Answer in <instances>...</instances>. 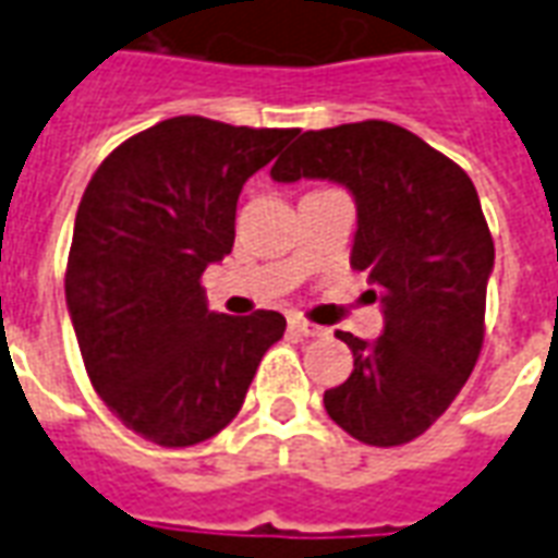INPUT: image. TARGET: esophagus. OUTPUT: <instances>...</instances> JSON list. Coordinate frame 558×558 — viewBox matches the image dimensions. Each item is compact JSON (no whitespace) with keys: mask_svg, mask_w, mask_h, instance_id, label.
Here are the masks:
<instances>
[{"mask_svg":"<svg viewBox=\"0 0 558 558\" xmlns=\"http://www.w3.org/2000/svg\"><path fill=\"white\" fill-rule=\"evenodd\" d=\"M290 328L292 331H299V335H304V338H323V335H326V328L314 326V323H307L302 316H290Z\"/></svg>","mask_w":558,"mask_h":558,"instance_id":"esophagus-1","label":"esophagus"}]
</instances>
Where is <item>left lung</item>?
<instances>
[{
  "label": "left lung",
  "instance_id": "left-lung-1",
  "mask_svg": "<svg viewBox=\"0 0 558 558\" xmlns=\"http://www.w3.org/2000/svg\"><path fill=\"white\" fill-rule=\"evenodd\" d=\"M271 179H326L355 199L350 266L367 275L386 326L376 340L338 331L355 362L323 403L359 442H412L451 407L484 340L493 239L475 184L412 131L376 119L304 131Z\"/></svg>",
  "mask_w": 558,
  "mask_h": 558
}]
</instances>
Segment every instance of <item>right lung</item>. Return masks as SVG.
Returning a JSON list of instances; mask_svg holds the SVG:
<instances>
[{
	"label": "right lung",
	"mask_w": 558,
	"mask_h": 558,
	"mask_svg": "<svg viewBox=\"0 0 558 558\" xmlns=\"http://www.w3.org/2000/svg\"><path fill=\"white\" fill-rule=\"evenodd\" d=\"M299 131L175 116L125 140L74 220L65 299L92 386L163 448L220 433L287 319L208 311L199 278L235 242V203Z\"/></svg>",
	"instance_id": "right-lung-1"
}]
</instances>
